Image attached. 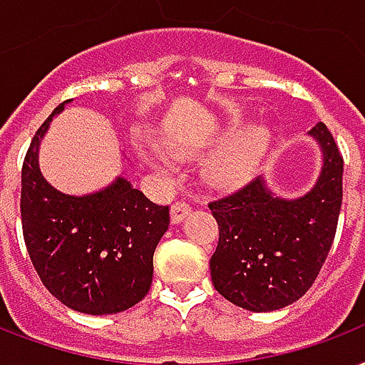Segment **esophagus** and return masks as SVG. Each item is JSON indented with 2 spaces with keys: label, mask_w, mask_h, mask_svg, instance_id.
<instances>
[{
  "label": "esophagus",
  "mask_w": 365,
  "mask_h": 365,
  "mask_svg": "<svg viewBox=\"0 0 365 365\" xmlns=\"http://www.w3.org/2000/svg\"><path fill=\"white\" fill-rule=\"evenodd\" d=\"M188 211H190V207H188L185 202H175L173 205H171V222H173V225H179L186 215H188Z\"/></svg>",
  "instance_id": "obj_1"
}]
</instances>
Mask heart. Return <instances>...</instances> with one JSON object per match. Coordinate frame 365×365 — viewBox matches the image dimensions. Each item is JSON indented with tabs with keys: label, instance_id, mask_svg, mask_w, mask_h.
I'll return each mask as SVG.
<instances>
[{
	"label": "heart",
	"instance_id": "b5f03b06",
	"mask_svg": "<svg viewBox=\"0 0 365 365\" xmlns=\"http://www.w3.org/2000/svg\"><path fill=\"white\" fill-rule=\"evenodd\" d=\"M270 138L272 135L262 123H250L242 129L227 125L197 137L173 138L169 143V150L175 158H190L203 150L221 148L207 162L205 179L217 188H236L245 185L261 168L270 148ZM148 160L152 163L158 162V158L150 154Z\"/></svg>",
	"mask_w": 365,
	"mask_h": 365
}]
</instances>
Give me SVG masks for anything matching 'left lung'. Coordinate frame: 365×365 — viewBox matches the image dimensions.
<instances>
[{
  "mask_svg": "<svg viewBox=\"0 0 365 365\" xmlns=\"http://www.w3.org/2000/svg\"><path fill=\"white\" fill-rule=\"evenodd\" d=\"M322 152L314 186L279 197L262 175L209 203L219 244L209 268L215 289L236 307L270 312L295 303L314 284L331 250L343 202V156L324 123L309 131Z\"/></svg>",
  "mask_w": 365,
  "mask_h": 365,
  "instance_id": "8db88e82",
  "label": "left lung"
}]
</instances>
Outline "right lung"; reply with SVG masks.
I'll return each instance as SVG.
<instances>
[{
    "label": "right lung",
    "instance_id": "1",
    "mask_svg": "<svg viewBox=\"0 0 365 365\" xmlns=\"http://www.w3.org/2000/svg\"><path fill=\"white\" fill-rule=\"evenodd\" d=\"M58 104L34 135L22 165L21 217L28 255L43 285L68 309L115 314L143 301L169 207L152 203L123 177L103 190L70 196L45 180L39 146Z\"/></svg>",
    "mask_w": 365,
    "mask_h": 365
}]
</instances>
